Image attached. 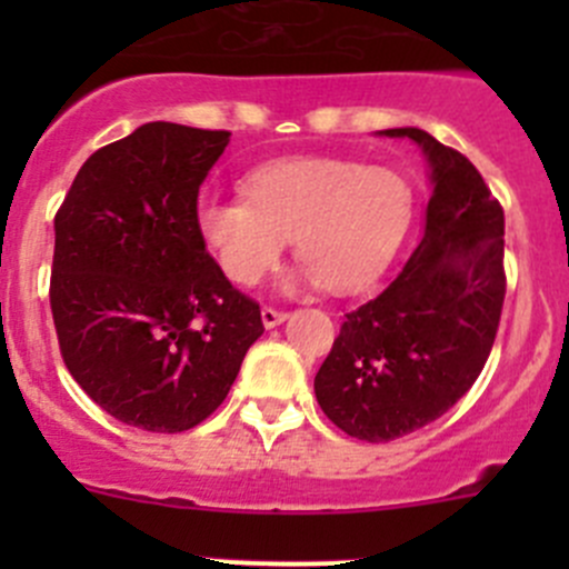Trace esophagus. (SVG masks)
I'll return each instance as SVG.
<instances>
[{"instance_id": "34e87169", "label": "esophagus", "mask_w": 569, "mask_h": 569, "mask_svg": "<svg viewBox=\"0 0 569 569\" xmlns=\"http://www.w3.org/2000/svg\"><path fill=\"white\" fill-rule=\"evenodd\" d=\"M289 319V313L286 311H278V308H261V321H263V327H278V325H283V321Z\"/></svg>"}]
</instances>
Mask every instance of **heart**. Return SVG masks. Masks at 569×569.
I'll return each instance as SVG.
<instances>
[{
	"label": "heart",
	"mask_w": 569,
	"mask_h": 569,
	"mask_svg": "<svg viewBox=\"0 0 569 569\" xmlns=\"http://www.w3.org/2000/svg\"><path fill=\"white\" fill-rule=\"evenodd\" d=\"M248 198H209L198 228L222 274L256 286L286 250L302 269L289 286L319 283L352 295L375 283L405 242L416 209L410 181L391 168L352 159L297 157L244 178Z\"/></svg>",
	"instance_id": "1"
}]
</instances>
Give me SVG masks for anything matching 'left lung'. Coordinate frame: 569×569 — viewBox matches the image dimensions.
Listing matches in <instances>:
<instances>
[{"label": "left lung", "mask_w": 569, "mask_h": 569, "mask_svg": "<svg viewBox=\"0 0 569 569\" xmlns=\"http://www.w3.org/2000/svg\"><path fill=\"white\" fill-rule=\"evenodd\" d=\"M377 134L407 137L427 159L423 233L391 283L347 313L313 391L338 429L388 443L468 393L490 358L507 278L503 209L479 170L416 126Z\"/></svg>", "instance_id": "8db88e82"}]
</instances>
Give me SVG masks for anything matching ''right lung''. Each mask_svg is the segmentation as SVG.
<instances>
[{"label":"right lung","instance_id":"obj_1","mask_svg":"<svg viewBox=\"0 0 569 569\" xmlns=\"http://www.w3.org/2000/svg\"><path fill=\"white\" fill-rule=\"evenodd\" d=\"M228 142L231 131L142 123L82 164L54 217L49 297L62 360L129 427H198L263 332L198 228L200 183Z\"/></svg>","mask_w":569,"mask_h":569}]
</instances>
